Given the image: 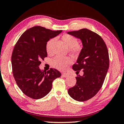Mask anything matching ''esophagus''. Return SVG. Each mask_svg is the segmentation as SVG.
Segmentation results:
<instances>
[{
    "mask_svg": "<svg viewBox=\"0 0 124 124\" xmlns=\"http://www.w3.org/2000/svg\"><path fill=\"white\" fill-rule=\"evenodd\" d=\"M62 77H67L68 76V74L66 73H63L62 74Z\"/></svg>",
    "mask_w": 124,
    "mask_h": 124,
    "instance_id": "34e87169",
    "label": "esophagus"
}]
</instances>
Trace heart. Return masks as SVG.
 <instances>
[{"label":"heart","instance_id":"b5f03b06","mask_svg":"<svg viewBox=\"0 0 124 124\" xmlns=\"http://www.w3.org/2000/svg\"><path fill=\"white\" fill-rule=\"evenodd\" d=\"M61 39L66 46L69 48V51L73 56H77L80 53L81 47L78 45L77 39L69 34H64L61 37ZM55 42V39H51L46 43V50L48 54H52L53 45ZM72 62L71 59L69 57L56 56L51 61L52 65L57 69L63 70Z\"/></svg>","mask_w":124,"mask_h":124}]
</instances>
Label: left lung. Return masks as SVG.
Segmentation results:
<instances>
[{"label": "left lung", "mask_w": 124, "mask_h": 124, "mask_svg": "<svg viewBox=\"0 0 124 124\" xmlns=\"http://www.w3.org/2000/svg\"><path fill=\"white\" fill-rule=\"evenodd\" d=\"M67 34L79 39L82 48L73 69L77 71V82L68 90V94L78 101H87L93 97L101 88L109 66L108 48L99 35L87 29L69 31ZM84 72L78 75L79 70Z\"/></svg>", "instance_id": "obj_1"}]
</instances>
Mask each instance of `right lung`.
<instances>
[{"label":"right lung","instance_id":"1","mask_svg":"<svg viewBox=\"0 0 124 124\" xmlns=\"http://www.w3.org/2000/svg\"><path fill=\"white\" fill-rule=\"evenodd\" d=\"M62 31L34 26L23 32L14 47L11 57L14 77L22 92L32 99L46 96L51 90L53 81L61 76L55 69L45 71L39 66L47 55V42Z\"/></svg>","mask_w":124,"mask_h":124}]
</instances>
